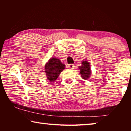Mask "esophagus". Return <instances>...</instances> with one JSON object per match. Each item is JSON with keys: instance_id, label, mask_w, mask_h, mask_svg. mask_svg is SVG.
Returning a JSON list of instances; mask_svg holds the SVG:
<instances>
[{"instance_id": "esophagus-1", "label": "esophagus", "mask_w": 131, "mask_h": 131, "mask_svg": "<svg viewBox=\"0 0 131 131\" xmlns=\"http://www.w3.org/2000/svg\"><path fill=\"white\" fill-rule=\"evenodd\" d=\"M74 64H69V65H68V68H69V69H73L74 68Z\"/></svg>"}]
</instances>
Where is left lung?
Instances as JSON below:
<instances>
[{"mask_svg": "<svg viewBox=\"0 0 131 131\" xmlns=\"http://www.w3.org/2000/svg\"><path fill=\"white\" fill-rule=\"evenodd\" d=\"M79 69L82 78L84 80H87L90 78L91 72V66L89 62L83 61L82 62L81 66L79 67Z\"/></svg>", "mask_w": 131, "mask_h": 131, "instance_id": "obj_1", "label": "left lung"}]
</instances>
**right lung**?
<instances>
[{"instance_id":"1","label":"right lung","mask_w":131,"mask_h":131,"mask_svg":"<svg viewBox=\"0 0 131 131\" xmlns=\"http://www.w3.org/2000/svg\"><path fill=\"white\" fill-rule=\"evenodd\" d=\"M65 65L57 58H51L45 65V72L47 79L50 82H54L61 73L65 69Z\"/></svg>"}]
</instances>
